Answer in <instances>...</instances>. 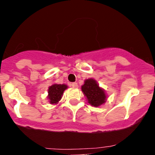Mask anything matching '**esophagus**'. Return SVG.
<instances>
[{
  "label": "esophagus",
  "mask_w": 155,
  "mask_h": 155,
  "mask_svg": "<svg viewBox=\"0 0 155 155\" xmlns=\"http://www.w3.org/2000/svg\"><path fill=\"white\" fill-rule=\"evenodd\" d=\"M71 86L73 87H74V88H77L78 87V84L76 83V82L71 83Z\"/></svg>",
  "instance_id": "esophagus-1"
}]
</instances>
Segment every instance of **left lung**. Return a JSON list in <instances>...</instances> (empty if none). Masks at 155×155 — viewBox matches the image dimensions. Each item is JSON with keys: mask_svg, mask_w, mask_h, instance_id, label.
Returning a JSON list of instances; mask_svg holds the SVG:
<instances>
[{"mask_svg": "<svg viewBox=\"0 0 155 155\" xmlns=\"http://www.w3.org/2000/svg\"><path fill=\"white\" fill-rule=\"evenodd\" d=\"M81 90L87 98L89 104L92 106H99L105 103L106 96L104 90L99 87V85L93 79L85 80Z\"/></svg>", "mask_w": 155, "mask_h": 155, "instance_id": "8db88e82", "label": "left lung"}]
</instances>
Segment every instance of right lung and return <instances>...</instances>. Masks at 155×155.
<instances>
[{
    "instance_id": "1",
    "label": "right lung",
    "mask_w": 155,
    "mask_h": 155,
    "mask_svg": "<svg viewBox=\"0 0 155 155\" xmlns=\"http://www.w3.org/2000/svg\"><path fill=\"white\" fill-rule=\"evenodd\" d=\"M65 89H67V86L65 84H53L49 87L48 90V97L51 104H57L60 101Z\"/></svg>"
}]
</instances>
